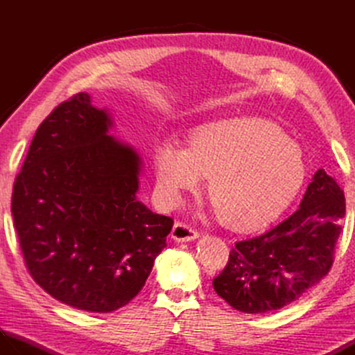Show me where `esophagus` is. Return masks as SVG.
I'll return each mask as SVG.
<instances>
[{
	"label": "esophagus",
	"mask_w": 355,
	"mask_h": 355,
	"mask_svg": "<svg viewBox=\"0 0 355 355\" xmlns=\"http://www.w3.org/2000/svg\"><path fill=\"white\" fill-rule=\"evenodd\" d=\"M171 238L173 241H177V243H189V241H193L198 238V232L189 224L177 221L175 224H173Z\"/></svg>",
	"instance_id": "obj_1"
}]
</instances>
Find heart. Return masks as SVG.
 I'll list each match as a JSON object with an SVG mask.
<instances>
[{
  "mask_svg": "<svg viewBox=\"0 0 355 355\" xmlns=\"http://www.w3.org/2000/svg\"><path fill=\"white\" fill-rule=\"evenodd\" d=\"M157 189L171 205L197 191L209 177L207 192L218 218L239 230L273 223L291 205L306 178L297 143L271 122L230 117L200 125L187 148L163 140L154 150Z\"/></svg>",
  "mask_w": 355,
  "mask_h": 355,
  "instance_id": "heart-1",
  "label": "heart"
}]
</instances>
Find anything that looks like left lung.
<instances>
[{
  "label": "left lung",
  "mask_w": 355,
  "mask_h": 355,
  "mask_svg": "<svg viewBox=\"0 0 355 355\" xmlns=\"http://www.w3.org/2000/svg\"><path fill=\"white\" fill-rule=\"evenodd\" d=\"M345 193L325 169L314 173L299 209L259 236L239 241L214 288L238 311L281 310L333 267L345 216Z\"/></svg>",
  "instance_id": "obj_1"
}]
</instances>
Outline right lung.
Instances as JSON below:
<instances>
[{"instance_id": "right-lung-1", "label": "right lung", "mask_w": 355, "mask_h": 355, "mask_svg": "<svg viewBox=\"0 0 355 355\" xmlns=\"http://www.w3.org/2000/svg\"><path fill=\"white\" fill-rule=\"evenodd\" d=\"M87 93L37 128L15 178L12 215L26 267L50 296L111 313L143 288L173 225L137 201L140 157L108 135Z\"/></svg>"}]
</instances>
